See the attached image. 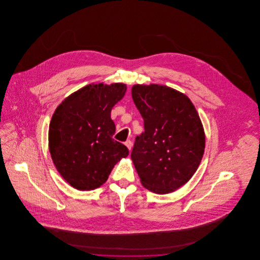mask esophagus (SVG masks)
<instances>
[{
  "mask_svg": "<svg viewBox=\"0 0 260 260\" xmlns=\"http://www.w3.org/2000/svg\"><path fill=\"white\" fill-rule=\"evenodd\" d=\"M124 145L128 148V150H131L132 147H133V142H132L131 140H126V141L124 142Z\"/></svg>",
  "mask_w": 260,
  "mask_h": 260,
  "instance_id": "obj_1",
  "label": "esophagus"
}]
</instances>
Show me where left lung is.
I'll return each mask as SVG.
<instances>
[{
  "label": "left lung",
  "instance_id": "left-lung-1",
  "mask_svg": "<svg viewBox=\"0 0 260 260\" xmlns=\"http://www.w3.org/2000/svg\"><path fill=\"white\" fill-rule=\"evenodd\" d=\"M132 95L144 121L132 151L141 184L168 194L187 183L205 151L198 112L184 93L161 85H135Z\"/></svg>",
  "mask_w": 260,
  "mask_h": 260
}]
</instances>
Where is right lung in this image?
Masks as SVG:
<instances>
[{"instance_id":"add662e5","label":"right lung","mask_w":260,"mask_h":260,"mask_svg":"<svg viewBox=\"0 0 260 260\" xmlns=\"http://www.w3.org/2000/svg\"><path fill=\"white\" fill-rule=\"evenodd\" d=\"M126 86L91 84L64 99L49 128L52 161L65 181L77 190L96 189L106 182L114 166L128 155L113 139V106L124 98Z\"/></svg>"}]
</instances>
